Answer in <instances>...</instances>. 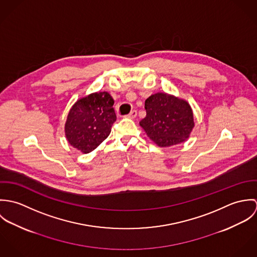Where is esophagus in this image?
Masks as SVG:
<instances>
[{"mask_svg":"<svg viewBox=\"0 0 257 257\" xmlns=\"http://www.w3.org/2000/svg\"><path fill=\"white\" fill-rule=\"evenodd\" d=\"M137 115H138V111L136 110H132V111H131L126 116H127V117H130V118H135Z\"/></svg>","mask_w":257,"mask_h":257,"instance_id":"obj_1","label":"esophagus"}]
</instances>
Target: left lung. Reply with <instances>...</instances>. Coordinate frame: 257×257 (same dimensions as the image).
<instances>
[{
  "label": "left lung",
  "instance_id": "8db88e82",
  "mask_svg": "<svg viewBox=\"0 0 257 257\" xmlns=\"http://www.w3.org/2000/svg\"><path fill=\"white\" fill-rule=\"evenodd\" d=\"M147 116L140 124L159 147L183 143L194 127L193 111L189 104L174 96L157 93L146 100Z\"/></svg>",
  "mask_w": 257,
  "mask_h": 257
}]
</instances>
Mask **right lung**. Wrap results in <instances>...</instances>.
Listing matches in <instances>:
<instances>
[{"instance_id": "obj_1", "label": "right lung", "mask_w": 257, "mask_h": 257, "mask_svg": "<svg viewBox=\"0 0 257 257\" xmlns=\"http://www.w3.org/2000/svg\"><path fill=\"white\" fill-rule=\"evenodd\" d=\"M113 103L107 92L94 93L78 100L65 123L68 143L83 153H89L105 141L116 119Z\"/></svg>"}]
</instances>
